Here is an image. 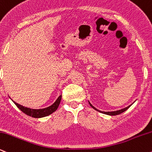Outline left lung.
I'll list each match as a JSON object with an SVG mask.
<instances>
[{"mask_svg": "<svg viewBox=\"0 0 152 152\" xmlns=\"http://www.w3.org/2000/svg\"><path fill=\"white\" fill-rule=\"evenodd\" d=\"M88 102H89V101H88ZM89 104H90V106L92 107L93 108L94 110H95L96 111L101 112V113L104 114V115H110V116H115V115H119V114H121V113H122V112H125L126 110H127V109H129V108L130 107L132 106V104L133 103H132V104L129 105V106H128V107H125V108H123V109H121V110H116V111H112V112H103V111H100V110H97V108L94 107L93 105H92V104H91V103L90 102H89Z\"/></svg>", "mask_w": 152, "mask_h": 152, "instance_id": "1", "label": "left lung"}]
</instances>
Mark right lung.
I'll return each mask as SVG.
<instances>
[{
  "mask_svg": "<svg viewBox=\"0 0 152 152\" xmlns=\"http://www.w3.org/2000/svg\"><path fill=\"white\" fill-rule=\"evenodd\" d=\"M62 99V94L60 96H59L58 99H56V101L53 103V104L50 106L48 107L43 108V109H31L26 107L23 106V105L19 104L18 103L15 102V101H13L11 99V100L13 102L14 104L18 107V108H19L20 110L22 111L23 113H25L26 115L30 116V117H34V118H42V117H47V116L51 115L52 113L55 112L57 110V109L58 108L59 105H60V101Z\"/></svg>",
  "mask_w": 152,
  "mask_h": 152,
  "instance_id": "obj_1",
  "label": "right lung"
}]
</instances>
